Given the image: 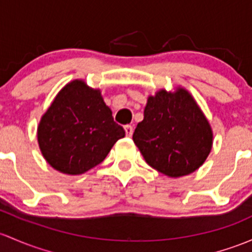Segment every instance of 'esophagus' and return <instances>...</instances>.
<instances>
[{
	"mask_svg": "<svg viewBox=\"0 0 252 252\" xmlns=\"http://www.w3.org/2000/svg\"><path fill=\"white\" fill-rule=\"evenodd\" d=\"M124 130H126V136H129V137H130L134 133V129H133V126H124Z\"/></svg>",
	"mask_w": 252,
	"mask_h": 252,
	"instance_id": "obj_1",
	"label": "esophagus"
}]
</instances>
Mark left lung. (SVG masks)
I'll list each match as a JSON object with an SVG mask.
<instances>
[{
  "mask_svg": "<svg viewBox=\"0 0 252 252\" xmlns=\"http://www.w3.org/2000/svg\"><path fill=\"white\" fill-rule=\"evenodd\" d=\"M133 140L148 165L166 176L180 177L205 161L213 131L189 92L160 91L148 97Z\"/></svg>",
  "mask_w": 252,
  "mask_h": 252,
  "instance_id": "left-lung-1",
  "label": "left lung"
}]
</instances>
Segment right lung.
<instances>
[{"mask_svg": "<svg viewBox=\"0 0 252 252\" xmlns=\"http://www.w3.org/2000/svg\"><path fill=\"white\" fill-rule=\"evenodd\" d=\"M126 131L113 121L99 91L82 81L63 87L38 126L39 148L60 173L78 175L105 159Z\"/></svg>", "mask_w": 252, "mask_h": 252, "instance_id": "right-lung-1", "label": "right lung"}]
</instances>
